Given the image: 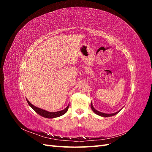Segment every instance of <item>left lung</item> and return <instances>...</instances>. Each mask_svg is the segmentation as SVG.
I'll list each match as a JSON object with an SVG mask.
<instances>
[{
	"label": "left lung",
	"mask_w": 152,
	"mask_h": 152,
	"mask_svg": "<svg viewBox=\"0 0 152 152\" xmlns=\"http://www.w3.org/2000/svg\"><path fill=\"white\" fill-rule=\"evenodd\" d=\"M91 109L93 110V111L96 113L99 116H102V117H111V116H113V115H116L117 113H118L119 112H120V110L119 111H118L116 113H111V114H108V113H102V112H100L99 111H98V110H96L93 106V104H92V103H91Z\"/></svg>",
	"instance_id": "obj_1"
}]
</instances>
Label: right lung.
I'll return each mask as SVG.
<instances>
[{"mask_svg":"<svg viewBox=\"0 0 152 152\" xmlns=\"http://www.w3.org/2000/svg\"><path fill=\"white\" fill-rule=\"evenodd\" d=\"M26 101H27V102H28V104L32 108L34 109V110L37 113L40 115V116L44 117L45 118H56V117H60V116L63 115L65 114L68 111V109L69 108V104H68L65 109L61 110V111L56 112H49L48 111H45V110H42V109L39 108L38 107H35L34 105L30 103V102L27 99H26Z\"/></svg>","mask_w":152,"mask_h":152,"instance_id":"obj_1","label":"right lung"}]
</instances>
